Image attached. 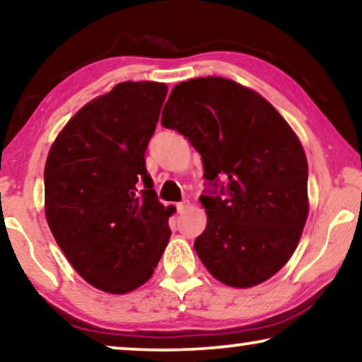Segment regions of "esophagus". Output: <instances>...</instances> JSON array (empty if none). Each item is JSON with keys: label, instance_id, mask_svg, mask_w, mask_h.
Returning <instances> with one entry per match:
<instances>
[{"label": "esophagus", "instance_id": "34e87169", "mask_svg": "<svg viewBox=\"0 0 362 362\" xmlns=\"http://www.w3.org/2000/svg\"><path fill=\"white\" fill-rule=\"evenodd\" d=\"M187 204H189V202H187V201L177 202V204H176V209H177V212H180V214H182V212H185V211H186V207H187Z\"/></svg>", "mask_w": 362, "mask_h": 362}]
</instances>
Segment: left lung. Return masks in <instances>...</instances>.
Here are the masks:
<instances>
[{
  "label": "left lung",
  "instance_id": "8db88e82",
  "mask_svg": "<svg viewBox=\"0 0 362 362\" xmlns=\"http://www.w3.org/2000/svg\"><path fill=\"white\" fill-rule=\"evenodd\" d=\"M161 125L185 135L204 166L207 226L194 240L202 264L235 288L269 280L293 255L308 217L298 136L264 97L222 77L177 83Z\"/></svg>",
  "mask_w": 362,
  "mask_h": 362
}]
</instances>
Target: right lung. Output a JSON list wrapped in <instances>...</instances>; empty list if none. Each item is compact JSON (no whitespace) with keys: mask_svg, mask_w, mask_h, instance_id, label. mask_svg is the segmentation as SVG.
<instances>
[{"mask_svg":"<svg viewBox=\"0 0 362 362\" xmlns=\"http://www.w3.org/2000/svg\"><path fill=\"white\" fill-rule=\"evenodd\" d=\"M168 93L160 82H122L83 105L49 151L46 219L78 275L108 293L150 279L171 230L145 165Z\"/></svg>","mask_w":362,"mask_h":362,"instance_id":"1","label":"right lung"}]
</instances>
